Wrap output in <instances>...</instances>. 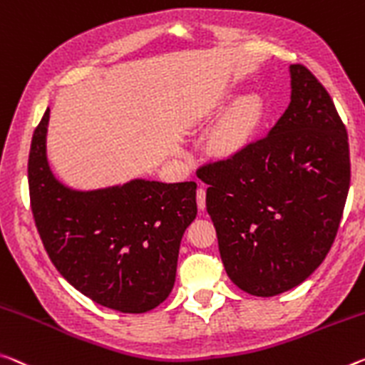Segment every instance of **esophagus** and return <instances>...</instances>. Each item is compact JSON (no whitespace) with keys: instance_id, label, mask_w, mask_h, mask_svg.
<instances>
[{"instance_id":"obj_1","label":"esophagus","mask_w":365,"mask_h":365,"mask_svg":"<svg viewBox=\"0 0 365 365\" xmlns=\"http://www.w3.org/2000/svg\"><path fill=\"white\" fill-rule=\"evenodd\" d=\"M196 205H198L200 210H205L206 207V190L203 187L196 190Z\"/></svg>"}]
</instances>
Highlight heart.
<instances>
[{
	"label": "heart",
	"instance_id": "b5f03b06",
	"mask_svg": "<svg viewBox=\"0 0 365 365\" xmlns=\"http://www.w3.org/2000/svg\"><path fill=\"white\" fill-rule=\"evenodd\" d=\"M263 118V106L258 97H247L234 107L219 130L214 148L222 155H234L244 151L257 135Z\"/></svg>",
	"mask_w": 365,
	"mask_h": 365
}]
</instances>
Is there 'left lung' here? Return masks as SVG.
Segmentation results:
<instances>
[{
    "instance_id": "left-lung-1",
    "label": "left lung",
    "mask_w": 365,
    "mask_h": 365,
    "mask_svg": "<svg viewBox=\"0 0 365 365\" xmlns=\"http://www.w3.org/2000/svg\"><path fill=\"white\" fill-rule=\"evenodd\" d=\"M291 103L269 135L196 169L225 273L252 296L299 286L336 237L351 182L348 133L310 69L291 65Z\"/></svg>"
}]
</instances>
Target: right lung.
<instances>
[{
    "mask_svg": "<svg viewBox=\"0 0 365 365\" xmlns=\"http://www.w3.org/2000/svg\"><path fill=\"white\" fill-rule=\"evenodd\" d=\"M50 108L29 153L31 210L51 263L69 284L103 307L143 314L169 296L185 229L196 217V183L133 180L73 192L45 155Z\"/></svg>",
    "mask_w": 365,
    "mask_h": 365,
    "instance_id": "right-lung-1",
    "label": "right lung"
}]
</instances>
